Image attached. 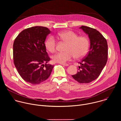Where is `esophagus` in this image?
<instances>
[{
	"mask_svg": "<svg viewBox=\"0 0 121 121\" xmlns=\"http://www.w3.org/2000/svg\"><path fill=\"white\" fill-rule=\"evenodd\" d=\"M60 64L63 65L64 66H67L69 65L68 64Z\"/></svg>",
	"mask_w": 121,
	"mask_h": 121,
	"instance_id": "obj_1",
	"label": "esophagus"
}]
</instances>
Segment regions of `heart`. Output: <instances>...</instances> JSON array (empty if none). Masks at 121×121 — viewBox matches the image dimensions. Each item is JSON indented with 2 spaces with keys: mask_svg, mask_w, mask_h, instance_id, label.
<instances>
[{
  "mask_svg": "<svg viewBox=\"0 0 121 121\" xmlns=\"http://www.w3.org/2000/svg\"><path fill=\"white\" fill-rule=\"evenodd\" d=\"M57 37L67 43L65 48L66 52L58 53L53 56V60L55 63L64 64L70 60L74 56L76 59L83 57L88 53L89 48V41L85 36H78L75 32L68 30L58 34ZM46 49L51 53L56 51V42L53 36H49L45 41Z\"/></svg>",
  "mask_w": 121,
  "mask_h": 121,
  "instance_id": "1",
  "label": "heart"
}]
</instances>
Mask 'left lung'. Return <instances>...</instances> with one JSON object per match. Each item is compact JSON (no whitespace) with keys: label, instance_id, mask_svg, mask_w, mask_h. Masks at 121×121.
I'll return each instance as SVG.
<instances>
[{"label":"left lung","instance_id":"obj_1","mask_svg":"<svg viewBox=\"0 0 121 121\" xmlns=\"http://www.w3.org/2000/svg\"><path fill=\"white\" fill-rule=\"evenodd\" d=\"M88 35L90 48L88 55L80 62L78 71L73 78L80 83H89L96 79L105 66L108 59L106 40L95 29L82 26L79 28Z\"/></svg>","mask_w":121,"mask_h":121}]
</instances>
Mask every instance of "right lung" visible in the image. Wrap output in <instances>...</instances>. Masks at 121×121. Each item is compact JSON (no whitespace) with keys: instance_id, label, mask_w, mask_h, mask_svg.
I'll return each instance as SVG.
<instances>
[{"instance_id":"obj_1","label":"right lung","mask_w":121,"mask_h":121,"mask_svg":"<svg viewBox=\"0 0 121 121\" xmlns=\"http://www.w3.org/2000/svg\"><path fill=\"white\" fill-rule=\"evenodd\" d=\"M51 31L46 27L35 26L22 30L14 40L13 51L15 66L21 77L27 82L38 84L47 79L54 65L44 42Z\"/></svg>"}]
</instances>
